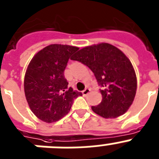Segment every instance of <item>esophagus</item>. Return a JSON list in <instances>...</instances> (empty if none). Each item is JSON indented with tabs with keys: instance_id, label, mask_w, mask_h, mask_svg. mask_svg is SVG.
Here are the masks:
<instances>
[{
	"instance_id": "obj_1",
	"label": "esophagus",
	"mask_w": 159,
	"mask_h": 159,
	"mask_svg": "<svg viewBox=\"0 0 159 159\" xmlns=\"http://www.w3.org/2000/svg\"><path fill=\"white\" fill-rule=\"evenodd\" d=\"M89 92H90V89H89V88H85V89L82 91V94H83L84 96H86Z\"/></svg>"
}]
</instances>
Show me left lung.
Wrapping results in <instances>:
<instances>
[{"instance_id":"1","label":"left lung","mask_w":159,"mask_h":159,"mask_svg":"<svg viewBox=\"0 0 159 159\" xmlns=\"http://www.w3.org/2000/svg\"><path fill=\"white\" fill-rule=\"evenodd\" d=\"M72 60L87 66L104 89L102 100L92 106L95 114L104 118H116L125 114L134 99L137 77L130 61L114 45L99 43L84 47Z\"/></svg>"}]
</instances>
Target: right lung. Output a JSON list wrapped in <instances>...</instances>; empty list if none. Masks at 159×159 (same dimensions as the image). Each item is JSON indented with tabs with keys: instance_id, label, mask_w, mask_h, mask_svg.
I'll return each mask as SVG.
<instances>
[{
	"instance_id": "add662e5",
	"label": "right lung",
	"mask_w": 159,
	"mask_h": 159,
	"mask_svg": "<svg viewBox=\"0 0 159 159\" xmlns=\"http://www.w3.org/2000/svg\"><path fill=\"white\" fill-rule=\"evenodd\" d=\"M79 48L52 44L34 56L25 72L24 89L26 100L34 115L52 123L70 112L74 98L81 93L68 88L64 71L71 55Z\"/></svg>"
}]
</instances>
